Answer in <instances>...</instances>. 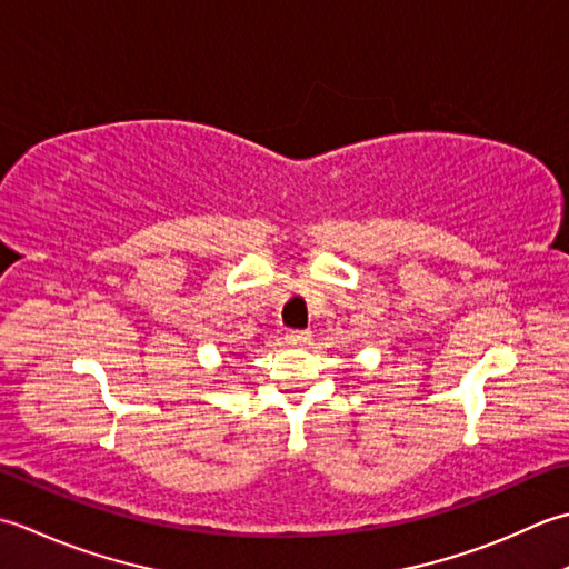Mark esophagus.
I'll use <instances>...</instances> for the list:
<instances>
[{"label": "esophagus", "instance_id": "obj_1", "mask_svg": "<svg viewBox=\"0 0 569 569\" xmlns=\"http://www.w3.org/2000/svg\"><path fill=\"white\" fill-rule=\"evenodd\" d=\"M284 341H287L289 346H305V343H309V341H311V331L292 329V331H289V333L284 336Z\"/></svg>", "mask_w": 569, "mask_h": 569}]
</instances>
